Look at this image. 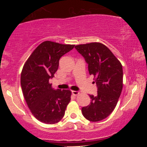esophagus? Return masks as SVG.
<instances>
[{
  "label": "esophagus",
  "instance_id": "obj_1",
  "mask_svg": "<svg viewBox=\"0 0 147 147\" xmlns=\"http://www.w3.org/2000/svg\"><path fill=\"white\" fill-rule=\"evenodd\" d=\"M72 95H73L77 96V95H78L79 94V92H78V91L72 90Z\"/></svg>",
  "mask_w": 147,
  "mask_h": 147
}]
</instances>
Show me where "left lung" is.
Returning a JSON list of instances; mask_svg holds the SVG:
<instances>
[{
  "label": "left lung",
  "instance_id": "8db88e82",
  "mask_svg": "<svg viewBox=\"0 0 147 147\" xmlns=\"http://www.w3.org/2000/svg\"><path fill=\"white\" fill-rule=\"evenodd\" d=\"M76 50L88 64L94 76L97 95H90V103L82 109L84 117L91 122L105 119L117 105L123 87L122 63L105 45L99 42L77 45Z\"/></svg>",
  "mask_w": 147,
  "mask_h": 147
}]
</instances>
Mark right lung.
Returning <instances> with one entry per match:
<instances>
[{"instance_id": "obj_1", "label": "right lung", "mask_w": 147, "mask_h": 147, "mask_svg": "<svg viewBox=\"0 0 147 147\" xmlns=\"http://www.w3.org/2000/svg\"><path fill=\"white\" fill-rule=\"evenodd\" d=\"M74 47L44 41L36 47L23 65L21 75L23 96L32 114L40 122L56 124L64 116L71 91L53 90L49 79L55 76L61 57Z\"/></svg>"}]
</instances>
